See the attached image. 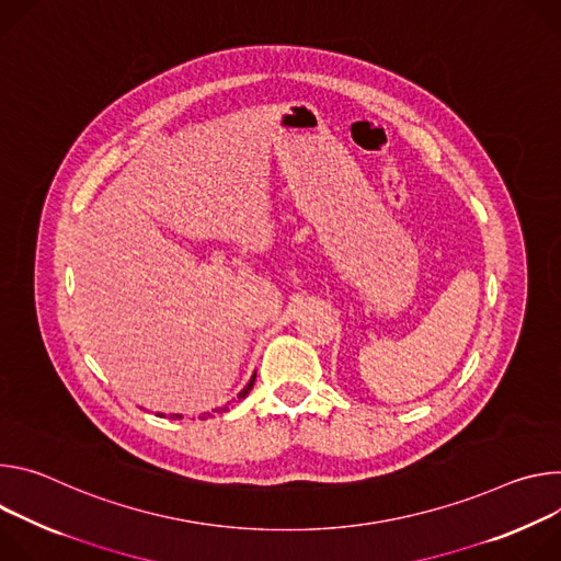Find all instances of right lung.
<instances>
[{"label": "right lung", "mask_w": 561, "mask_h": 561, "mask_svg": "<svg viewBox=\"0 0 561 561\" xmlns=\"http://www.w3.org/2000/svg\"><path fill=\"white\" fill-rule=\"evenodd\" d=\"M254 381H256V371H254V377L252 379H249V383L238 392V399H244L247 394H249V390H252L254 388ZM227 408H218V410H214V412H225ZM214 412H207V414H203L201 419H207V416H214ZM158 416H164V414H158ZM169 419H182V414H169Z\"/></svg>", "instance_id": "add662e5"}]
</instances>
